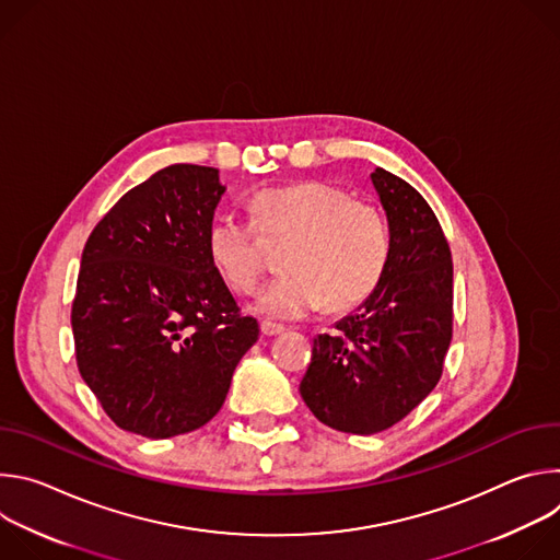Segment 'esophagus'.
<instances>
[{
    "label": "esophagus",
    "instance_id": "obj_1",
    "mask_svg": "<svg viewBox=\"0 0 560 560\" xmlns=\"http://www.w3.org/2000/svg\"><path fill=\"white\" fill-rule=\"evenodd\" d=\"M261 332L266 337H277V335H283L285 328L279 326V324H272V322H261Z\"/></svg>",
    "mask_w": 560,
    "mask_h": 560
}]
</instances>
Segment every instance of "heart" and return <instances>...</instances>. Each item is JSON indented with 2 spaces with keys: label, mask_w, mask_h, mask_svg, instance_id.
<instances>
[{
  "label": "heart",
  "mask_w": 560,
  "mask_h": 560,
  "mask_svg": "<svg viewBox=\"0 0 560 560\" xmlns=\"http://www.w3.org/2000/svg\"><path fill=\"white\" fill-rule=\"evenodd\" d=\"M255 225L219 214L206 234L210 264L234 292H250L266 272L268 250L285 275L257 299L272 318H299L326 305L346 312L368 301L385 277L392 238L383 214L368 201L326 182L266 188L253 199Z\"/></svg>",
  "instance_id": "heart-1"
}]
</instances>
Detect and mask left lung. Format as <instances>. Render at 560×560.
I'll return each instance as SVG.
<instances>
[{
	"instance_id": "8db88e82",
	"label": "left lung",
	"mask_w": 560,
	"mask_h": 560,
	"mask_svg": "<svg viewBox=\"0 0 560 560\" xmlns=\"http://www.w3.org/2000/svg\"><path fill=\"white\" fill-rule=\"evenodd\" d=\"M372 184L387 214L389 264L376 292L318 335L299 385L312 415L350 434L404 421L436 387L452 341V253L428 201L383 168Z\"/></svg>"
}]
</instances>
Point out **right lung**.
Here are the masks:
<instances>
[{
	"mask_svg": "<svg viewBox=\"0 0 560 560\" xmlns=\"http://www.w3.org/2000/svg\"><path fill=\"white\" fill-rule=\"evenodd\" d=\"M219 171L175 164L93 228L70 310L77 368L110 421L171 439L206 425L259 339L210 264Z\"/></svg>",
	"mask_w": 560,
	"mask_h": 560,
	"instance_id": "right-lung-1",
	"label": "right lung"
}]
</instances>
